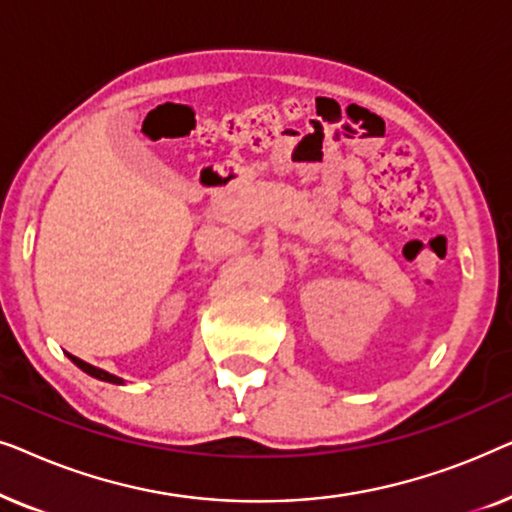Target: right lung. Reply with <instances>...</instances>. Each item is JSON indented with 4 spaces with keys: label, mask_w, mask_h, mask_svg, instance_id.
<instances>
[{
    "label": "right lung",
    "mask_w": 512,
    "mask_h": 512,
    "mask_svg": "<svg viewBox=\"0 0 512 512\" xmlns=\"http://www.w3.org/2000/svg\"><path fill=\"white\" fill-rule=\"evenodd\" d=\"M69 359H72V363L74 366H79L83 373H88L90 377H97V380H102V382H111V384H123V377H116V375H111V373H107V370H102V368H95V366H90V363H86V361H81L79 356H72V354H67Z\"/></svg>",
    "instance_id": "add662e5"
}]
</instances>
